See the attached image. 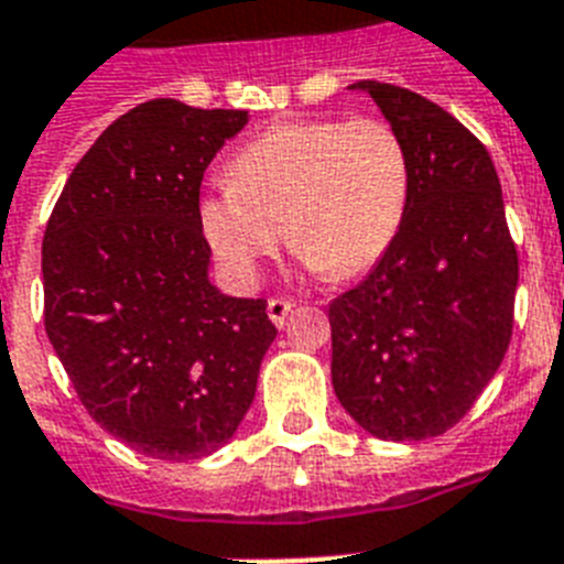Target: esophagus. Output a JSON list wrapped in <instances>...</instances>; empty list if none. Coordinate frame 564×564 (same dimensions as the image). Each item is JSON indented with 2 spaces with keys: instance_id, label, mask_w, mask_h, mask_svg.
<instances>
[{
  "instance_id": "esophagus-1",
  "label": "esophagus",
  "mask_w": 564,
  "mask_h": 564,
  "mask_svg": "<svg viewBox=\"0 0 564 564\" xmlns=\"http://www.w3.org/2000/svg\"><path fill=\"white\" fill-rule=\"evenodd\" d=\"M292 301H286V297H272V301H269V306H267V312H269V321H272L274 326H283V321H286V315H290L292 312Z\"/></svg>"
}]
</instances>
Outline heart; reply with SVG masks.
Returning a JSON list of instances; mask_svg holds the SVG:
<instances>
[{"label": "heart", "instance_id": "obj_1", "mask_svg": "<svg viewBox=\"0 0 564 564\" xmlns=\"http://www.w3.org/2000/svg\"><path fill=\"white\" fill-rule=\"evenodd\" d=\"M410 163L384 120H292L238 151L229 186L200 200V229L243 286L286 243L310 272L347 281L384 258L404 224Z\"/></svg>", "mask_w": 564, "mask_h": 564}]
</instances>
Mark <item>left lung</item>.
<instances>
[{"label": "left lung", "instance_id": "1", "mask_svg": "<svg viewBox=\"0 0 564 564\" xmlns=\"http://www.w3.org/2000/svg\"><path fill=\"white\" fill-rule=\"evenodd\" d=\"M349 91L401 137L410 200L384 258L329 304L333 387L370 435L421 442L458 424L499 370L519 258L494 160L456 117L390 83Z\"/></svg>", "mask_w": 564, "mask_h": 564}]
</instances>
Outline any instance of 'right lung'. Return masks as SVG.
<instances>
[{"mask_svg":"<svg viewBox=\"0 0 564 564\" xmlns=\"http://www.w3.org/2000/svg\"><path fill=\"white\" fill-rule=\"evenodd\" d=\"M249 111L151 99L70 172L42 240L45 333L79 401L131 451L212 456L252 406L274 324L209 281L200 183Z\"/></svg>","mask_w":564,"mask_h":564,"instance_id":"obj_1","label":"right lung"}]
</instances>
